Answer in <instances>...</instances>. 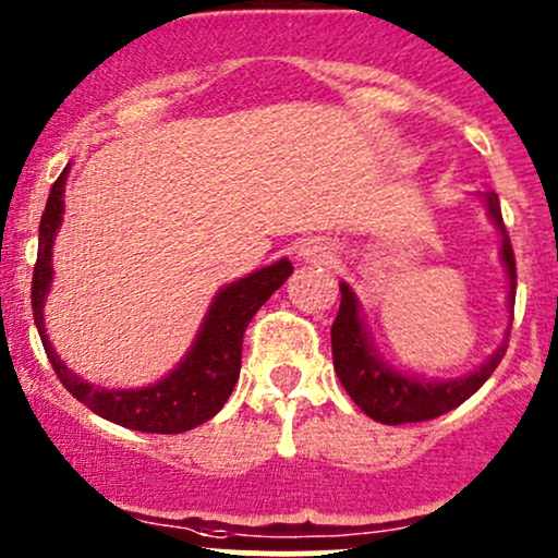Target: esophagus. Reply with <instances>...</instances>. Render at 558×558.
Listing matches in <instances>:
<instances>
[{
	"instance_id": "esophagus-1",
	"label": "esophagus",
	"mask_w": 558,
	"mask_h": 558,
	"mask_svg": "<svg viewBox=\"0 0 558 558\" xmlns=\"http://www.w3.org/2000/svg\"><path fill=\"white\" fill-rule=\"evenodd\" d=\"M304 256H307V259H312V262H323V259H328L330 251H326L323 246H310L307 251H304Z\"/></svg>"
}]
</instances>
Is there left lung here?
I'll return each mask as SVG.
<instances>
[{"mask_svg":"<svg viewBox=\"0 0 558 558\" xmlns=\"http://www.w3.org/2000/svg\"><path fill=\"white\" fill-rule=\"evenodd\" d=\"M487 211L493 222L498 225L500 235H504V265L508 272V310H511L513 320V299H517V259H513L511 238L504 225V214H500V201L495 193H485ZM341 289V304L339 315H336L333 326H330V349H333V368L339 376L341 387L352 397L354 405L371 415L378 424L400 426V424H418V421H432L437 415L448 413V410L458 408L466 402L482 384L493 376L498 363L504 360L506 347H498V352L480 365L466 378L458 381H415V378L402 376V373L391 371L387 363L373 354V347L363 330V320H360L357 302L354 293L347 283Z\"/></svg>","mask_w":558,"mask_h":558,"instance_id":"obj_1","label":"left lung"}]
</instances>
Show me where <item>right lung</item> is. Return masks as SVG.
Instances as JSON below:
<instances>
[{
	"mask_svg": "<svg viewBox=\"0 0 558 558\" xmlns=\"http://www.w3.org/2000/svg\"><path fill=\"white\" fill-rule=\"evenodd\" d=\"M65 177H69V167L52 182L50 198L41 214L39 251H36L34 278H31V310H34V323L39 328L41 344L50 357L54 376L92 413L119 426L150 434H180L206 424L211 415L222 410L235 389L238 373H241L243 330L248 328L256 310L286 283V278L293 272V265L289 259H280L219 291L193 349L182 360L180 368L171 371L163 381L145 389H97L73 376L63 360L52 352V344L47 341L45 315H41L52 280L50 251L60 214H63Z\"/></svg>",
	"mask_w": 558,
	"mask_h": 558,
	"instance_id": "right-lung-1",
	"label": "right lung"
}]
</instances>
